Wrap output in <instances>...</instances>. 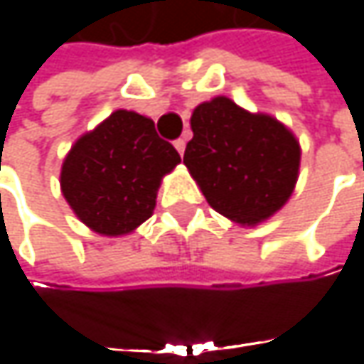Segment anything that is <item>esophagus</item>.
<instances>
[{
  "label": "esophagus",
  "mask_w": 364,
  "mask_h": 364,
  "mask_svg": "<svg viewBox=\"0 0 364 364\" xmlns=\"http://www.w3.org/2000/svg\"><path fill=\"white\" fill-rule=\"evenodd\" d=\"M174 147L178 149L180 156H184V149H186V139H176Z\"/></svg>",
  "instance_id": "obj_1"
}]
</instances>
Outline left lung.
<instances>
[{"instance_id":"8db88e82","label":"left lung","mask_w":364,"mask_h":364,"mask_svg":"<svg viewBox=\"0 0 364 364\" xmlns=\"http://www.w3.org/2000/svg\"><path fill=\"white\" fill-rule=\"evenodd\" d=\"M190 127L194 137L184 164L206 203L223 217L255 227L289 200L301 147L282 121L215 97L192 111Z\"/></svg>"}]
</instances>
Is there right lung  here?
Segmentation results:
<instances>
[{"label": "right lung", "mask_w": 364, "mask_h": 364, "mask_svg": "<svg viewBox=\"0 0 364 364\" xmlns=\"http://www.w3.org/2000/svg\"><path fill=\"white\" fill-rule=\"evenodd\" d=\"M178 164L180 154L158 137L154 121L117 109L73 144L60 190L91 231L123 237L154 215L161 178Z\"/></svg>", "instance_id": "1"}]
</instances>
